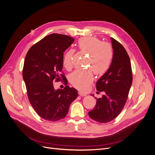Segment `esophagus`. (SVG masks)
<instances>
[{"label": "esophagus", "mask_w": 155, "mask_h": 155, "mask_svg": "<svg viewBox=\"0 0 155 155\" xmlns=\"http://www.w3.org/2000/svg\"><path fill=\"white\" fill-rule=\"evenodd\" d=\"M79 95L80 96H87V94L83 93L82 92H79Z\"/></svg>", "instance_id": "1"}]
</instances>
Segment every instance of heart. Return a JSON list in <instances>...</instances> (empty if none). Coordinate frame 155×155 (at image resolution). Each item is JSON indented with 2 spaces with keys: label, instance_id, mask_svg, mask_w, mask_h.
<instances>
[{
  "label": "heart",
  "instance_id": "heart-1",
  "mask_svg": "<svg viewBox=\"0 0 155 155\" xmlns=\"http://www.w3.org/2000/svg\"><path fill=\"white\" fill-rule=\"evenodd\" d=\"M78 49L80 52L87 54V67L85 70H76L69 76L71 85L80 91H85L94 80V72L97 76L105 74L110 67L114 57L112 45L107 42L101 41L95 36L81 37L78 42ZM74 50H69L65 54L63 64L67 70L72 68Z\"/></svg>",
  "mask_w": 155,
  "mask_h": 155
}]
</instances>
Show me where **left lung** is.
Returning a JSON list of instances; mask_svg holds the SVG:
<instances>
[{"label": "left lung", "mask_w": 155, "mask_h": 155, "mask_svg": "<svg viewBox=\"0 0 155 155\" xmlns=\"http://www.w3.org/2000/svg\"><path fill=\"white\" fill-rule=\"evenodd\" d=\"M111 41L114 57L110 67L96 83V90L104 92V94L97 98L94 109L88 112L92 120L101 124L109 122L119 115L127 100L133 82L127 52L118 41L114 38Z\"/></svg>", "instance_id": "1"}]
</instances>
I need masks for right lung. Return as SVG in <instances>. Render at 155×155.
I'll list each match as a JSON object with an SVG mask.
<instances>
[{
	"label": "right lung",
	"instance_id": "add662e5",
	"mask_svg": "<svg viewBox=\"0 0 155 155\" xmlns=\"http://www.w3.org/2000/svg\"><path fill=\"white\" fill-rule=\"evenodd\" d=\"M74 41L66 35L52 34L33 45L28 51L22 70L27 95L30 104L41 118L55 121L64 118L78 93L66 86L55 90L54 81L67 79L61 73L63 52Z\"/></svg>",
	"mask_w": 155,
	"mask_h": 155
}]
</instances>
